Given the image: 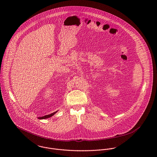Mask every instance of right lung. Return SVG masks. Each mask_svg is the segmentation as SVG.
Here are the masks:
<instances>
[{"instance_id": "add662e5", "label": "right lung", "mask_w": 157, "mask_h": 157, "mask_svg": "<svg viewBox=\"0 0 157 157\" xmlns=\"http://www.w3.org/2000/svg\"><path fill=\"white\" fill-rule=\"evenodd\" d=\"M57 112V111H56V112H53V113H51V114H49V115H45V116H44V117H39V119H45V118H49V117H52L53 115H54L56 112Z\"/></svg>"}]
</instances>
